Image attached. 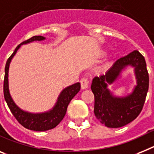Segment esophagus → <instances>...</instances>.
<instances>
[{
    "mask_svg": "<svg viewBox=\"0 0 154 154\" xmlns=\"http://www.w3.org/2000/svg\"><path fill=\"white\" fill-rule=\"evenodd\" d=\"M81 89H87L88 88V81L86 78H82L81 80Z\"/></svg>",
    "mask_w": 154,
    "mask_h": 154,
    "instance_id": "esophagus-1",
    "label": "esophagus"
}]
</instances>
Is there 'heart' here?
Masks as SVG:
<instances>
[{"instance_id":"1","label":"heart","mask_w":154,"mask_h":154,"mask_svg":"<svg viewBox=\"0 0 154 154\" xmlns=\"http://www.w3.org/2000/svg\"><path fill=\"white\" fill-rule=\"evenodd\" d=\"M106 51H103V52H102V54H101V55H106Z\"/></svg>"}]
</instances>
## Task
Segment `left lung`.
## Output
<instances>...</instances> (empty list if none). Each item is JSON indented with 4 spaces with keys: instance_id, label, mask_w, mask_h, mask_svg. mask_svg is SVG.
<instances>
[{
    "instance_id": "left-lung-1",
    "label": "left lung",
    "mask_w": 154,
    "mask_h": 154,
    "mask_svg": "<svg viewBox=\"0 0 154 154\" xmlns=\"http://www.w3.org/2000/svg\"><path fill=\"white\" fill-rule=\"evenodd\" d=\"M133 68L137 84L131 93L117 96L109 88L124 72ZM95 95L94 113L108 128L123 127L136 118L145 103L149 88V74L145 59L138 51L118 59L105 75L95 77L91 86Z\"/></svg>"
}]
</instances>
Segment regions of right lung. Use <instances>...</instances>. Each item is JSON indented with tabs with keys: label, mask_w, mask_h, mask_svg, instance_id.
<instances>
[{
	"label": "right lung",
	"mask_w": 154,
	"mask_h": 154,
	"mask_svg": "<svg viewBox=\"0 0 154 154\" xmlns=\"http://www.w3.org/2000/svg\"><path fill=\"white\" fill-rule=\"evenodd\" d=\"M46 37L43 36H34L29 40L24 41L16 47L12 55L8 58L5 69V81H4V95L9 109L19 123L27 129L36 131H45L55 128L62 121L66 113L67 106L73 97L79 92L81 89L80 82L73 84L63 88L59 95L54 106L49 110L41 113H31L18 106L14 102L8 85V71L11 59L15 55L17 51L22 45L32 43L33 41H45Z\"/></svg>",
	"instance_id": "1"
}]
</instances>
